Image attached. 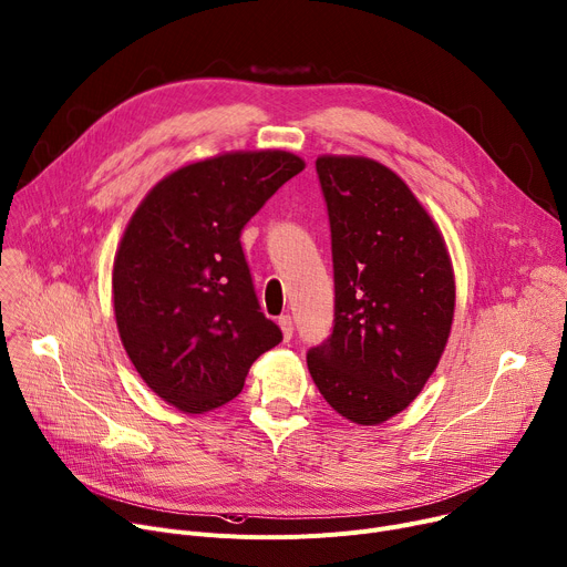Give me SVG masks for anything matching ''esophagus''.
<instances>
[{
  "label": "esophagus",
  "mask_w": 567,
  "mask_h": 567,
  "mask_svg": "<svg viewBox=\"0 0 567 567\" xmlns=\"http://www.w3.org/2000/svg\"><path fill=\"white\" fill-rule=\"evenodd\" d=\"M277 322H279V327H281L284 341H290V339H292V318H290V316H281Z\"/></svg>",
  "instance_id": "34e87169"
}]
</instances>
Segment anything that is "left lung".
<instances>
[{
  "mask_svg": "<svg viewBox=\"0 0 567 567\" xmlns=\"http://www.w3.org/2000/svg\"><path fill=\"white\" fill-rule=\"evenodd\" d=\"M334 258V329L307 354L324 401L359 425L403 412L435 373L455 311L442 230L389 166L320 155Z\"/></svg>",
  "mask_w": 567,
  "mask_h": 567,
  "instance_id": "8db88e82",
  "label": "left lung"
}]
</instances>
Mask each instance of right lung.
Returning a JSON list of instances; mask_svg holds the SVG:
<instances>
[{"instance_id": "right-lung-1", "label": "right lung", "mask_w": 567, "mask_h": 567, "mask_svg": "<svg viewBox=\"0 0 567 567\" xmlns=\"http://www.w3.org/2000/svg\"><path fill=\"white\" fill-rule=\"evenodd\" d=\"M305 159L233 151L164 176L130 217L114 256L121 343L164 403L204 414L236 398L251 363L281 343L262 316L240 233Z\"/></svg>"}]
</instances>
